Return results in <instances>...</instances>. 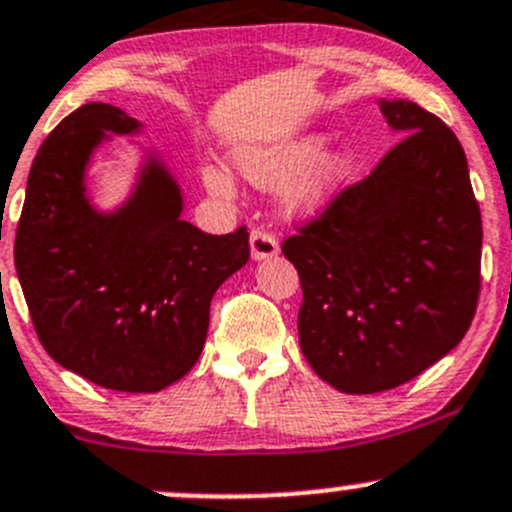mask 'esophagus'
Wrapping results in <instances>:
<instances>
[{"mask_svg":"<svg viewBox=\"0 0 512 512\" xmlns=\"http://www.w3.org/2000/svg\"><path fill=\"white\" fill-rule=\"evenodd\" d=\"M250 252L252 260H267V257H275L280 252L275 235L267 232L265 227H252L250 232Z\"/></svg>","mask_w":512,"mask_h":512,"instance_id":"obj_1","label":"esophagus"}]
</instances>
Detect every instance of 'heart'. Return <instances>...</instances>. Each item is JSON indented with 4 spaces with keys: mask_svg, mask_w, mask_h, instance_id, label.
<instances>
[{
    "mask_svg": "<svg viewBox=\"0 0 512 512\" xmlns=\"http://www.w3.org/2000/svg\"><path fill=\"white\" fill-rule=\"evenodd\" d=\"M319 153V141L317 138H309V141L289 143L285 148H275V151L265 153H252V156H245L242 160V170L247 173V178L255 180L257 185H267V188H280V185L292 183L294 178L304 173L309 165L314 163ZM349 168V160L344 156H332L324 158L299 180L297 195L299 203L304 205H317L332 193L334 185L339 183L344 173ZM205 180H208L210 188L215 193H227L230 190V180L223 170L208 168L205 170Z\"/></svg>",
    "mask_w": 512,
    "mask_h": 512,
    "instance_id": "1",
    "label": "heart"
}]
</instances>
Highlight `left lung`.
I'll use <instances>...</instances> for the list:
<instances>
[{
    "mask_svg": "<svg viewBox=\"0 0 512 512\" xmlns=\"http://www.w3.org/2000/svg\"><path fill=\"white\" fill-rule=\"evenodd\" d=\"M381 113L404 138L282 242L299 347L344 394L416 379L466 337L480 294L483 223L456 133L414 101Z\"/></svg>",
    "mask_w": 512,
    "mask_h": 512,
    "instance_id": "left-lung-1",
    "label": "left lung"
}]
</instances>
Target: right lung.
Segmentation results:
<instances>
[{"label": "right lung", "instance_id": "1", "mask_svg": "<svg viewBox=\"0 0 512 512\" xmlns=\"http://www.w3.org/2000/svg\"><path fill=\"white\" fill-rule=\"evenodd\" d=\"M111 133L138 131L111 103H86L49 133L29 170L14 265L41 347L103 389L148 394L183 379L205 347L210 299L250 260L247 227L208 235L156 160L133 198L101 215L84 170Z\"/></svg>", "mask_w": 512, "mask_h": 512}]
</instances>
